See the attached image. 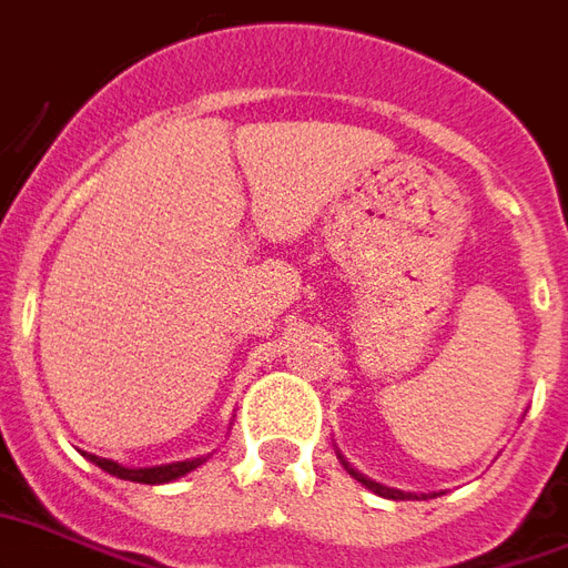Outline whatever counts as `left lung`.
<instances>
[{"label": "left lung", "mask_w": 568, "mask_h": 568, "mask_svg": "<svg viewBox=\"0 0 568 568\" xmlns=\"http://www.w3.org/2000/svg\"><path fill=\"white\" fill-rule=\"evenodd\" d=\"M338 459H342V466H345V469H347V475H351V478H357V481L363 484V487H366V490H372V494L384 496V499H405V496H408V499H412V496H415V494H403V490H396V487H387V484L372 481V478H366V475H363V471L354 469V466H351V463H347L345 457H338ZM415 499H417V496H415Z\"/></svg>", "instance_id": "obj_1"}]
</instances>
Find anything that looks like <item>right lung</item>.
<instances>
[{"mask_svg":"<svg viewBox=\"0 0 568 568\" xmlns=\"http://www.w3.org/2000/svg\"><path fill=\"white\" fill-rule=\"evenodd\" d=\"M90 463H97L99 469H105L114 478H123V481H139V484H169L178 481V478H184L187 471L199 469L202 463L209 457H193V459H178V463H165V466H123V463H114V459L97 457V454H84Z\"/></svg>","mask_w":568,"mask_h":568,"instance_id":"add662e5","label":"right lung"}]
</instances>
